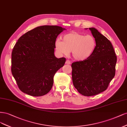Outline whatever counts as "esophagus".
<instances>
[{
    "instance_id": "34e87169",
    "label": "esophagus",
    "mask_w": 127,
    "mask_h": 127,
    "mask_svg": "<svg viewBox=\"0 0 127 127\" xmlns=\"http://www.w3.org/2000/svg\"><path fill=\"white\" fill-rule=\"evenodd\" d=\"M65 64H68V65L71 64V61H69V60H66V62H65Z\"/></svg>"
}]
</instances>
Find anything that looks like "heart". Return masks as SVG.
<instances>
[{
	"mask_svg": "<svg viewBox=\"0 0 127 127\" xmlns=\"http://www.w3.org/2000/svg\"><path fill=\"white\" fill-rule=\"evenodd\" d=\"M55 46L60 54L67 55L72 52L73 58L81 61L89 59L93 54L96 47V40L91 35L84 36L72 32L63 37L62 42L57 40Z\"/></svg>",
	"mask_w": 127,
	"mask_h": 127,
	"instance_id": "heart-1",
	"label": "heart"
}]
</instances>
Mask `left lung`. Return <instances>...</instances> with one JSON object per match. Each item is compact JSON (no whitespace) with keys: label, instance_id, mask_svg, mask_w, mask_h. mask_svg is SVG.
I'll list each match as a JSON object with an SVG mask.
<instances>
[{"label":"left lung","instance_id":"left-lung-1","mask_svg":"<svg viewBox=\"0 0 127 127\" xmlns=\"http://www.w3.org/2000/svg\"><path fill=\"white\" fill-rule=\"evenodd\" d=\"M96 47L89 59L72 64L74 87L82 95L90 96L104 91L116 74L117 56L110 40L95 28H89Z\"/></svg>","mask_w":127,"mask_h":127}]
</instances>
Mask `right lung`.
<instances>
[{
  "label": "right lung",
  "instance_id": "add662e5",
  "mask_svg": "<svg viewBox=\"0 0 127 127\" xmlns=\"http://www.w3.org/2000/svg\"><path fill=\"white\" fill-rule=\"evenodd\" d=\"M65 30L58 26H39L18 39L11 53V71L20 91L32 96L50 91L55 74L66 61L54 54L57 37Z\"/></svg>",
  "mask_w": 127,
  "mask_h": 127
}]
</instances>
